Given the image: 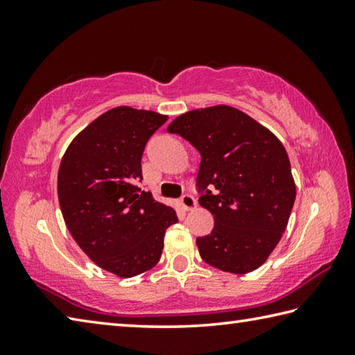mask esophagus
Returning <instances> with one entry per match:
<instances>
[{
    "mask_svg": "<svg viewBox=\"0 0 355 355\" xmlns=\"http://www.w3.org/2000/svg\"><path fill=\"white\" fill-rule=\"evenodd\" d=\"M178 203H180V207H182L183 211H191V209L196 208V205H197L196 199L191 194H184L182 199L178 200Z\"/></svg>",
    "mask_w": 355,
    "mask_h": 355,
    "instance_id": "1",
    "label": "esophagus"
}]
</instances>
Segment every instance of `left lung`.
I'll return each mask as SVG.
<instances>
[{"label":"left lung","instance_id":"obj_1","mask_svg":"<svg viewBox=\"0 0 355 355\" xmlns=\"http://www.w3.org/2000/svg\"><path fill=\"white\" fill-rule=\"evenodd\" d=\"M167 131L200 153L199 203L214 218L197 238L202 260L232 274L260 268L279 244L296 199L286 150L236 107L219 105L178 116Z\"/></svg>","mask_w":355,"mask_h":355}]
</instances>
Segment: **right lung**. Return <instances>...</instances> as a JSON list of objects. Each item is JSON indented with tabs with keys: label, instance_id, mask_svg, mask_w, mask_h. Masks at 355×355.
<instances>
[{
	"label": "right lung",
	"instance_id": "right-lung-1",
	"mask_svg": "<svg viewBox=\"0 0 355 355\" xmlns=\"http://www.w3.org/2000/svg\"><path fill=\"white\" fill-rule=\"evenodd\" d=\"M167 116L119 106L78 135L62 156L58 197L70 235L91 260L119 277L159 261L175 211L137 183L146 144Z\"/></svg>",
	"mask_w": 355,
	"mask_h": 355
}]
</instances>
